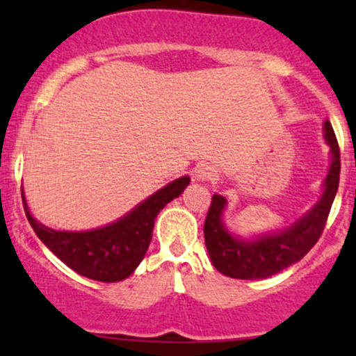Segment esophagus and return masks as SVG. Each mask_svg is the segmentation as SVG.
I'll return each mask as SVG.
<instances>
[{
    "label": "esophagus",
    "mask_w": 356,
    "mask_h": 356,
    "mask_svg": "<svg viewBox=\"0 0 356 356\" xmlns=\"http://www.w3.org/2000/svg\"><path fill=\"white\" fill-rule=\"evenodd\" d=\"M216 177H218V174H216L214 167H211V165H207V164H202V165L195 167V170H194V179H195V181H201V182L212 181V179H216Z\"/></svg>",
    "instance_id": "obj_1"
}]
</instances>
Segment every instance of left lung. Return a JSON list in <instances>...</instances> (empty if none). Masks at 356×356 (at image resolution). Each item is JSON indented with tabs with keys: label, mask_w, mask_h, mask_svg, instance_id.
I'll use <instances>...</instances> for the list:
<instances>
[{
	"label": "left lung",
	"mask_w": 356,
	"mask_h": 356,
	"mask_svg": "<svg viewBox=\"0 0 356 356\" xmlns=\"http://www.w3.org/2000/svg\"><path fill=\"white\" fill-rule=\"evenodd\" d=\"M325 140L330 145L332 164L323 181L318 202L283 231L254 238H239L227 229L222 220L227 199L214 194L204 222V239L214 268L236 280H264L298 263L320 239L340 182V149L333 127L325 120Z\"/></svg>",
	"instance_id": "left-lung-1"
}]
</instances>
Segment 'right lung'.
I'll list each match as a JSON object with an SVG mask.
<instances>
[{"mask_svg":"<svg viewBox=\"0 0 356 356\" xmlns=\"http://www.w3.org/2000/svg\"><path fill=\"white\" fill-rule=\"evenodd\" d=\"M189 182V175L175 179L115 222L90 231H56L47 227L30 214L23 189L22 195L31 227L53 254L81 276L102 283H117L136 271L149 249L157 214L179 197Z\"/></svg>","mask_w":356,"mask_h":356,"instance_id":"add662e5","label":"right lung"}]
</instances>
